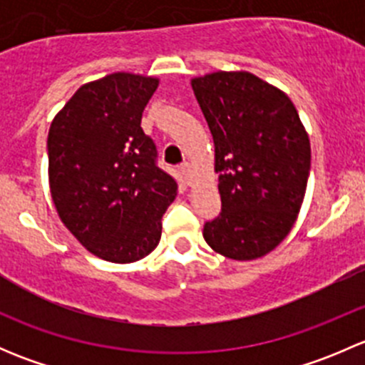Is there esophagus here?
<instances>
[{"mask_svg": "<svg viewBox=\"0 0 365 365\" xmlns=\"http://www.w3.org/2000/svg\"><path fill=\"white\" fill-rule=\"evenodd\" d=\"M180 171H182L183 180H185L187 183H190V180H192V168H190L189 162H183V164L180 165Z\"/></svg>", "mask_w": 365, "mask_h": 365, "instance_id": "obj_1", "label": "esophagus"}]
</instances>
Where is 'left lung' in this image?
Returning <instances> with one entry per match:
<instances>
[{
    "label": "left lung",
    "instance_id": "left-lung-1",
    "mask_svg": "<svg viewBox=\"0 0 365 365\" xmlns=\"http://www.w3.org/2000/svg\"><path fill=\"white\" fill-rule=\"evenodd\" d=\"M215 145L222 212L206 244L237 261L274 251L292 231L307 187L311 143L288 95L249 72L190 81Z\"/></svg>",
    "mask_w": 365,
    "mask_h": 365
}]
</instances>
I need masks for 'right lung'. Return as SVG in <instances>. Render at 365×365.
<instances>
[{
    "label": "right lung",
    "instance_id": "obj_1",
    "mask_svg": "<svg viewBox=\"0 0 365 365\" xmlns=\"http://www.w3.org/2000/svg\"><path fill=\"white\" fill-rule=\"evenodd\" d=\"M157 77L114 72L83 84L47 135L49 187L61 222L95 256L132 263L159 245L175 178L157 165L141 118Z\"/></svg>",
    "mask_w": 365,
    "mask_h": 365
}]
</instances>
